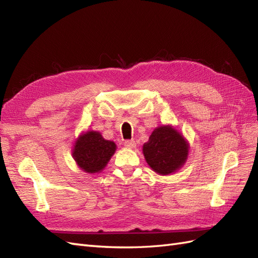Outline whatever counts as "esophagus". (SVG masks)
<instances>
[{
  "label": "esophagus",
  "mask_w": 258,
  "mask_h": 258,
  "mask_svg": "<svg viewBox=\"0 0 258 258\" xmlns=\"http://www.w3.org/2000/svg\"><path fill=\"white\" fill-rule=\"evenodd\" d=\"M124 146L127 147V148H135V147H136V143H135V141H133V140L125 141V142H124Z\"/></svg>",
  "instance_id": "1"
}]
</instances>
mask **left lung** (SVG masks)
I'll return each instance as SVG.
<instances>
[{"label":"left lung","mask_w":258,"mask_h":258,"mask_svg":"<svg viewBox=\"0 0 258 258\" xmlns=\"http://www.w3.org/2000/svg\"><path fill=\"white\" fill-rule=\"evenodd\" d=\"M188 150V142L172 125L156 127L143 146L145 160L160 175H169L181 169L187 160Z\"/></svg>","instance_id":"8db88e82"}]
</instances>
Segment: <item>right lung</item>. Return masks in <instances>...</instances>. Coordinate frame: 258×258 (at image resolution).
Segmentation results:
<instances>
[{
  "instance_id": "right-lung-1",
  "label": "right lung",
  "mask_w": 258,
  "mask_h": 258,
  "mask_svg": "<svg viewBox=\"0 0 258 258\" xmlns=\"http://www.w3.org/2000/svg\"><path fill=\"white\" fill-rule=\"evenodd\" d=\"M115 150L114 142L104 140L97 131H86L76 138L72 156L84 172L94 174L101 172Z\"/></svg>"
}]
</instances>
